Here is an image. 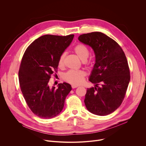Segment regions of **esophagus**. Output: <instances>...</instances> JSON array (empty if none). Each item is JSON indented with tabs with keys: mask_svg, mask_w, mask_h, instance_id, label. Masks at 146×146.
I'll use <instances>...</instances> for the list:
<instances>
[{
	"mask_svg": "<svg viewBox=\"0 0 146 146\" xmlns=\"http://www.w3.org/2000/svg\"><path fill=\"white\" fill-rule=\"evenodd\" d=\"M77 87H78V86H76V85H72V88L73 89L76 88H77Z\"/></svg>",
	"mask_w": 146,
	"mask_h": 146,
	"instance_id": "obj_1",
	"label": "esophagus"
}]
</instances>
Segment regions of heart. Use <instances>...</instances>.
<instances>
[{"label": "heart", "mask_w": 146, "mask_h": 146, "mask_svg": "<svg viewBox=\"0 0 146 146\" xmlns=\"http://www.w3.org/2000/svg\"><path fill=\"white\" fill-rule=\"evenodd\" d=\"M74 51L80 59L83 61L87 60L90 55V51L88 47L82 44L76 45L74 48ZM65 55V53H63L60 56L58 60V65L59 67L64 66ZM86 76V72L81 70H69L64 74V78L70 84L77 86L84 82Z\"/></svg>", "instance_id": "obj_1"}]
</instances>
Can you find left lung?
Masks as SVG:
<instances>
[{
  "instance_id": "8db88e82",
  "label": "left lung",
  "mask_w": 146,
  "mask_h": 146,
  "mask_svg": "<svg viewBox=\"0 0 146 146\" xmlns=\"http://www.w3.org/2000/svg\"><path fill=\"white\" fill-rule=\"evenodd\" d=\"M78 39L91 47L96 59L89 79L96 85L87 88L86 106L98 115L110 114L121 105L129 83L130 71L126 56L115 41L103 33L82 34Z\"/></svg>"
}]
</instances>
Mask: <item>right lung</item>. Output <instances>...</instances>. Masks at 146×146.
I'll return each instance as SVG.
<instances>
[{"instance_id": "right-lung-1", "label": "right lung", "mask_w": 146, "mask_h": 146, "mask_svg": "<svg viewBox=\"0 0 146 146\" xmlns=\"http://www.w3.org/2000/svg\"><path fill=\"white\" fill-rule=\"evenodd\" d=\"M73 37L74 35L42 36L33 41L23 55L18 72L21 90L31 110L40 118L50 119L58 115L72 90L66 82L51 88L49 80L57 72L59 58Z\"/></svg>"}]
</instances>
